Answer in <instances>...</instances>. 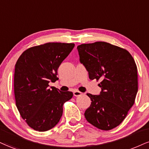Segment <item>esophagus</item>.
Masks as SVG:
<instances>
[{
	"label": "esophagus",
	"instance_id": "34e87169",
	"mask_svg": "<svg viewBox=\"0 0 149 149\" xmlns=\"http://www.w3.org/2000/svg\"><path fill=\"white\" fill-rule=\"evenodd\" d=\"M73 95H74V96L75 97H78V96H80V95H82V93H81L79 91H74L73 92Z\"/></svg>",
	"mask_w": 149,
	"mask_h": 149
}]
</instances>
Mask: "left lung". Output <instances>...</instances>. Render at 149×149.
I'll list each match as a JSON object with an SVG mask.
<instances>
[{
	"label": "left lung",
	"instance_id": "left-lung-1",
	"mask_svg": "<svg viewBox=\"0 0 149 149\" xmlns=\"http://www.w3.org/2000/svg\"><path fill=\"white\" fill-rule=\"evenodd\" d=\"M79 60L90 79L100 80L99 95L88 93L92 101L84 113L95 127L109 131L117 127L135 103L138 91L137 68L127 50L106 42L78 45Z\"/></svg>",
	"mask_w": 149,
	"mask_h": 149
}]
</instances>
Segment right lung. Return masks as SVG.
Instances as JSON below:
<instances>
[{
  "label": "right lung",
  "instance_id": "right-lung-1",
  "mask_svg": "<svg viewBox=\"0 0 149 149\" xmlns=\"http://www.w3.org/2000/svg\"><path fill=\"white\" fill-rule=\"evenodd\" d=\"M74 47V43H47L26 49L16 61V105L22 118L35 131L54 127L62 116L64 103L73 96L72 92L49 88V83L58 79V67Z\"/></svg>",
  "mask_w": 149,
  "mask_h": 149
}]
</instances>
